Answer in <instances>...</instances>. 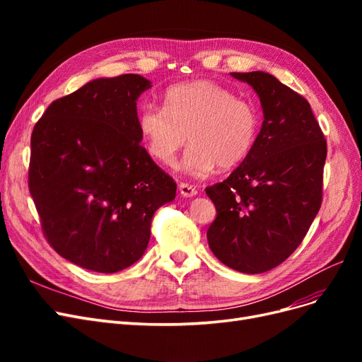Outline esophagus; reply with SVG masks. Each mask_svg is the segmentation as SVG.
<instances>
[{
    "label": "esophagus",
    "mask_w": 362,
    "mask_h": 362,
    "mask_svg": "<svg viewBox=\"0 0 362 362\" xmlns=\"http://www.w3.org/2000/svg\"><path fill=\"white\" fill-rule=\"evenodd\" d=\"M178 189H180V193L184 196V198H193V196L198 194V190H196L194 185L187 184V182H181L178 185Z\"/></svg>",
    "instance_id": "obj_1"
}]
</instances>
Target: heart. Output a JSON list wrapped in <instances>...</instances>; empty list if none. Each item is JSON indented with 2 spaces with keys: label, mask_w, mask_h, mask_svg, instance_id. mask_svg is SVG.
Wrapping results in <instances>:
<instances>
[{
  "label": "heart",
  "mask_w": 362,
  "mask_h": 362,
  "mask_svg": "<svg viewBox=\"0 0 362 362\" xmlns=\"http://www.w3.org/2000/svg\"><path fill=\"white\" fill-rule=\"evenodd\" d=\"M137 127L148 154L172 164L189 134L192 146L182 169L196 177L217 164L229 169L242 163L255 145L259 116L254 104L240 100L226 87L208 80L173 86L164 95V107L141 105Z\"/></svg>",
  "instance_id": "b5f03b06"
}]
</instances>
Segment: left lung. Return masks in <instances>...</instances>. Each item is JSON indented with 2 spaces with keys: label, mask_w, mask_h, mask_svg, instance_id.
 <instances>
[{
  "label": "left lung",
  "mask_w": 362,
  "mask_h": 362,
  "mask_svg": "<svg viewBox=\"0 0 362 362\" xmlns=\"http://www.w3.org/2000/svg\"><path fill=\"white\" fill-rule=\"evenodd\" d=\"M259 98L264 120L242 164L205 192L217 216L208 246L225 266L264 273L296 250L322 205L326 140L310 103L267 72H231Z\"/></svg>",
  "instance_id": "1"
}]
</instances>
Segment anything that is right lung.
<instances>
[{
    "label": "right lung",
    "instance_id": "1",
    "mask_svg": "<svg viewBox=\"0 0 362 362\" xmlns=\"http://www.w3.org/2000/svg\"><path fill=\"white\" fill-rule=\"evenodd\" d=\"M137 74L92 80L54 101L31 134L28 187L43 234L83 269L115 273L141 258L152 216L177 184L140 145Z\"/></svg>",
    "mask_w": 362,
    "mask_h": 362
}]
</instances>
